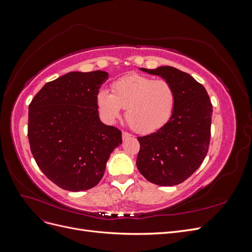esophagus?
<instances>
[{"mask_svg":"<svg viewBox=\"0 0 252 252\" xmlns=\"http://www.w3.org/2000/svg\"><path fill=\"white\" fill-rule=\"evenodd\" d=\"M130 136H132V134L127 131H123V133H122V138H123V140H127L128 138H130Z\"/></svg>","mask_w":252,"mask_h":252,"instance_id":"34e87169","label":"esophagus"}]
</instances>
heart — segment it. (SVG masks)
Listing matches in <instances>:
<instances>
[{
  "label": "heart",
  "instance_id": "b5f03b06",
  "mask_svg": "<svg viewBox=\"0 0 252 252\" xmlns=\"http://www.w3.org/2000/svg\"><path fill=\"white\" fill-rule=\"evenodd\" d=\"M174 88L166 80L132 73L112 84V94L101 90L96 102L103 119L112 123L126 109L128 125L138 132H151L164 126L175 107Z\"/></svg>",
  "mask_w": 252,
  "mask_h": 252
}]
</instances>
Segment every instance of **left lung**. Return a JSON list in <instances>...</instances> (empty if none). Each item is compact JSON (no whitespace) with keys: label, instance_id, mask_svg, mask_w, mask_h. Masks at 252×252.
I'll use <instances>...</instances> for the list:
<instances>
[{"label":"left lung","instance_id":"8db88e82","mask_svg":"<svg viewBox=\"0 0 252 252\" xmlns=\"http://www.w3.org/2000/svg\"><path fill=\"white\" fill-rule=\"evenodd\" d=\"M142 70L161 75L174 88L177 101L170 120L148 135L139 136L136 167L147 181L173 186L187 180L207 155L212 104L207 91L191 75L171 66Z\"/></svg>","mask_w":252,"mask_h":252}]
</instances>
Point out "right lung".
Masks as SVG:
<instances>
[{
    "label": "right lung",
    "instance_id": "right-lung-1",
    "mask_svg": "<svg viewBox=\"0 0 252 252\" xmlns=\"http://www.w3.org/2000/svg\"><path fill=\"white\" fill-rule=\"evenodd\" d=\"M108 73L69 72L48 82L29 104L30 150L46 177L69 191L94 187L122 132L98 119L96 97Z\"/></svg>",
    "mask_w": 252,
    "mask_h": 252
}]
</instances>
